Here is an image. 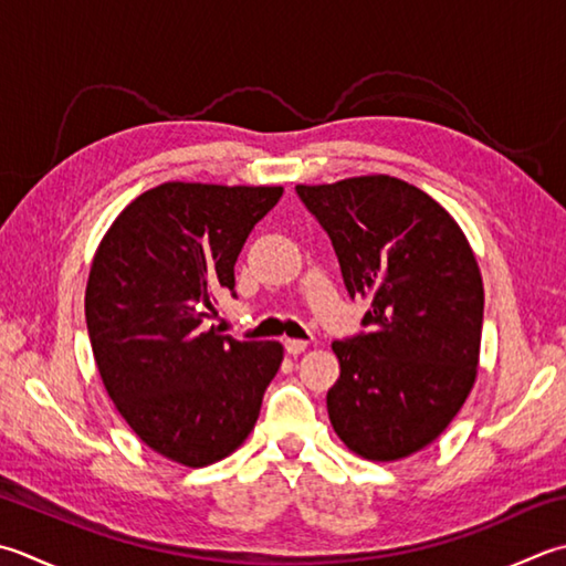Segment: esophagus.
<instances>
[{
	"instance_id": "1",
	"label": "esophagus",
	"mask_w": 566,
	"mask_h": 566,
	"mask_svg": "<svg viewBox=\"0 0 566 566\" xmlns=\"http://www.w3.org/2000/svg\"><path fill=\"white\" fill-rule=\"evenodd\" d=\"M284 348H286V353H290V356H298V353H304L308 348V343L302 340V338H286Z\"/></svg>"
}]
</instances>
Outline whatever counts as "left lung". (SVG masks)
<instances>
[{
	"mask_svg": "<svg viewBox=\"0 0 566 566\" xmlns=\"http://www.w3.org/2000/svg\"><path fill=\"white\" fill-rule=\"evenodd\" d=\"M296 193L328 232L350 296L370 298V334L334 340L340 378L326 395L338 439L368 461L429 447L479 375L483 280L457 220L385 174Z\"/></svg>",
	"mask_w": 566,
	"mask_h": 566,
	"instance_id": "obj_1",
	"label": "left lung"
}]
</instances>
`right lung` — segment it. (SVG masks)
<instances>
[{"label":"right lung","instance_id":"right-lung-1","mask_svg":"<svg viewBox=\"0 0 566 566\" xmlns=\"http://www.w3.org/2000/svg\"><path fill=\"white\" fill-rule=\"evenodd\" d=\"M282 186L166 181L137 196L99 240L85 321L109 400L151 451L188 469L250 437L280 370V340L201 328Z\"/></svg>","mask_w":566,"mask_h":566}]
</instances>
